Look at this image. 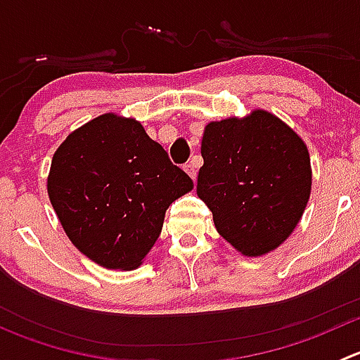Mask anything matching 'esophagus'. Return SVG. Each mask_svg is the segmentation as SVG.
<instances>
[{
  "instance_id": "esophagus-1",
  "label": "esophagus",
  "mask_w": 360,
  "mask_h": 360,
  "mask_svg": "<svg viewBox=\"0 0 360 360\" xmlns=\"http://www.w3.org/2000/svg\"><path fill=\"white\" fill-rule=\"evenodd\" d=\"M184 170H186L188 172V176L191 177V179H197V163L195 162H190V163H186V165H184Z\"/></svg>"
}]
</instances>
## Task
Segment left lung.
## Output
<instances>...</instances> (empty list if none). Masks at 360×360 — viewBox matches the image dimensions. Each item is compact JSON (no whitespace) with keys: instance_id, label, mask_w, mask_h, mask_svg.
I'll return each mask as SVG.
<instances>
[{"instance_id":"left-lung-1","label":"left lung","mask_w":360,"mask_h":360,"mask_svg":"<svg viewBox=\"0 0 360 360\" xmlns=\"http://www.w3.org/2000/svg\"><path fill=\"white\" fill-rule=\"evenodd\" d=\"M197 195L221 237L244 256L277 249L292 233L311 190L307 144L281 118L254 110L205 125Z\"/></svg>"}]
</instances>
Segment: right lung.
Here are the masks:
<instances>
[{
	"label": "right lung",
	"mask_w": 360,
	"mask_h": 360,
	"mask_svg": "<svg viewBox=\"0 0 360 360\" xmlns=\"http://www.w3.org/2000/svg\"><path fill=\"white\" fill-rule=\"evenodd\" d=\"M46 190L79 252L110 270H134L160 237L165 210L193 181L137 120L106 112L57 148Z\"/></svg>",
	"instance_id": "obj_1"
}]
</instances>
